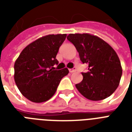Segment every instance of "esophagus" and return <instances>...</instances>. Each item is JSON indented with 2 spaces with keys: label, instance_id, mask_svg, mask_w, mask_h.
I'll return each mask as SVG.
<instances>
[{
  "label": "esophagus",
  "instance_id": "1",
  "mask_svg": "<svg viewBox=\"0 0 132 132\" xmlns=\"http://www.w3.org/2000/svg\"><path fill=\"white\" fill-rule=\"evenodd\" d=\"M69 72H76V68H70V69H69Z\"/></svg>",
  "mask_w": 132,
  "mask_h": 132
}]
</instances>
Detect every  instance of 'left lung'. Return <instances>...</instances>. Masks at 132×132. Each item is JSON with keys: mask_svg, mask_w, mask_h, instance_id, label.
Instances as JSON below:
<instances>
[{"mask_svg": "<svg viewBox=\"0 0 132 132\" xmlns=\"http://www.w3.org/2000/svg\"><path fill=\"white\" fill-rule=\"evenodd\" d=\"M67 39L74 44L83 64L88 65V72H81L83 80L75 85L86 98L101 101L118 88L122 67L115 51L104 40L89 34H70Z\"/></svg>", "mask_w": 132, "mask_h": 132, "instance_id": "left-lung-1", "label": "left lung"}]
</instances>
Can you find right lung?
Wrapping results in <instances>:
<instances>
[{"label":"right lung","mask_w":132,"mask_h":132,"mask_svg":"<svg viewBox=\"0 0 132 132\" xmlns=\"http://www.w3.org/2000/svg\"><path fill=\"white\" fill-rule=\"evenodd\" d=\"M66 34L48 35L35 40L20 53L14 64V80L24 96L34 103L51 98L68 68L54 70L56 55Z\"/></svg>","instance_id":"1"}]
</instances>
